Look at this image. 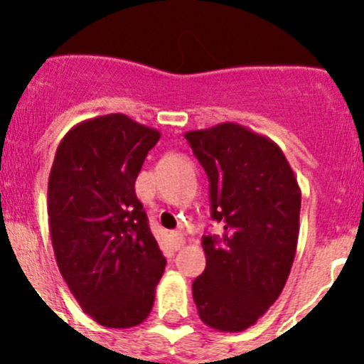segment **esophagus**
Returning <instances> with one entry per match:
<instances>
[{
    "mask_svg": "<svg viewBox=\"0 0 364 364\" xmlns=\"http://www.w3.org/2000/svg\"><path fill=\"white\" fill-rule=\"evenodd\" d=\"M183 243H185V236H183L179 230H176V232L171 234V245H172V248H174V250H179Z\"/></svg>",
    "mask_w": 364,
    "mask_h": 364,
    "instance_id": "obj_1",
    "label": "esophagus"
}]
</instances>
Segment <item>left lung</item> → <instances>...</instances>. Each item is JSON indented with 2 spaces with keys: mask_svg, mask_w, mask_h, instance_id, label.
Here are the masks:
<instances>
[{
  "mask_svg": "<svg viewBox=\"0 0 364 364\" xmlns=\"http://www.w3.org/2000/svg\"><path fill=\"white\" fill-rule=\"evenodd\" d=\"M209 179L211 218L222 237L203 236L205 269L192 292L200 321L245 331L278 299L294 262L301 190L284 151L237 123L186 132Z\"/></svg>",
  "mask_w": 364,
  "mask_h": 364,
  "instance_id": "1",
  "label": "left lung"
}]
</instances>
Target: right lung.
<instances>
[{"label":"right lung","instance_id":"1","mask_svg":"<svg viewBox=\"0 0 364 364\" xmlns=\"http://www.w3.org/2000/svg\"><path fill=\"white\" fill-rule=\"evenodd\" d=\"M160 132L107 114L75 124L58 146L47 188L54 255L70 292L105 328H132L155 303L165 257L135 196Z\"/></svg>","mask_w":364,"mask_h":364}]
</instances>
